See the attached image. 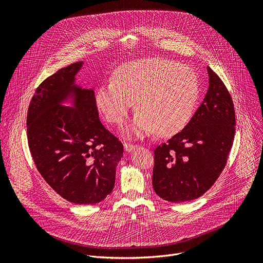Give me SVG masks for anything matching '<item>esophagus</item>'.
I'll return each mask as SVG.
<instances>
[{
    "instance_id": "34e87169",
    "label": "esophagus",
    "mask_w": 263,
    "mask_h": 263,
    "mask_svg": "<svg viewBox=\"0 0 263 263\" xmlns=\"http://www.w3.org/2000/svg\"><path fill=\"white\" fill-rule=\"evenodd\" d=\"M135 144H133V143H129V142H125L124 143V148H125V151H127V152H130V151H132L133 148H135Z\"/></svg>"
}]
</instances>
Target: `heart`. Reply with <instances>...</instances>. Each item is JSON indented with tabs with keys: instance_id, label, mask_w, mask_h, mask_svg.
<instances>
[{
	"instance_id": "heart-1",
	"label": "heart",
	"mask_w": 263,
	"mask_h": 263,
	"mask_svg": "<svg viewBox=\"0 0 263 263\" xmlns=\"http://www.w3.org/2000/svg\"><path fill=\"white\" fill-rule=\"evenodd\" d=\"M199 93L194 69L168 59L151 58L121 65L114 79L98 88L96 103L109 123L122 125L135 102L138 114L131 130L137 135L155 132L168 137L190 122Z\"/></svg>"
}]
</instances>
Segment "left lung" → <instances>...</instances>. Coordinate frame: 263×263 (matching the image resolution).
Returning a JSON list of instances; mask_svg holds the SVG:
<instances>
[{
    "label": "left lung",
    "instance_id": "8db88e82",
    "mask_svg": "<svg viewBox=\"0 0 263 263\" xmlns=\"http://www.w3.org/2000/svg\"><path fill=\"white\" fill-rule=\"evenodd\" d=\"M209 88L182 131L154 149L153 189L165 201L181 203L203 196L226 166L235 134L232 98L208 66Z\"/></svg>",
    "mask_w": 263,
    "mask_h": 263
}]
</instances>
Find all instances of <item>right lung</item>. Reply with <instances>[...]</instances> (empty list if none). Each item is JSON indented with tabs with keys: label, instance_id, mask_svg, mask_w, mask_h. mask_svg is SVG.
Masks as SVG:
<instances>
[{
	"label": "right lung",
	"instance_id": "add662e5",
	"mask_svg": "<svg viewBox=\"0 0 263 263\" xmlns=\"http://www.w3.org/2000/svg\"><path fill=\"white\" fill-rule=\"evenodd\" d=\"M82 62L57 70L36 88L27 114V138L37 171L63 199L103 201L114 190L123 143L99 120L95 91L73 84ZM74 97L75 108L60 103Z\"/></svg>",
	"mask_w": 263,
	"mask_h": 263
}]
</instances>
